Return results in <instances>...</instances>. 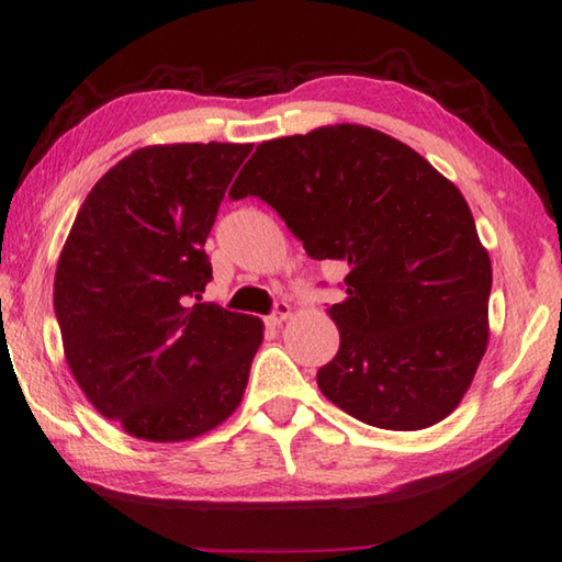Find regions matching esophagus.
I'll list each match as a JSON object with an SVG mask.
<instances>
[{
  "label": "esophagus",
  "instance_id": "34e87169",
  "mask_svg": "<svg viewBox=\"0 0 562 562\" xmlns=\"http://www.w3.org/2000/svg\"><path fill=\"white\" fill-rule=\"evenodd\" d=\"M289 316H291V306H289L286 301H279V303H276V306H273L271 316L266 318V323H269V326H281V323L286 321Z\"/></svg>",
  "mask_w": 562,
  "mask_h": 562
}]
</instances>
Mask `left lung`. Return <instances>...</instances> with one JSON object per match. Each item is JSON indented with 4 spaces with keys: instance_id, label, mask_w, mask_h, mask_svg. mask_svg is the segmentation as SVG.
<instances>
[{
    "instance_id": "obj_1",
    "label": "left lung",
    "mask_w": 562,
    "mask_h": 562,
    "mask_svg": "<svg viewBox=\"0 0 562 562\" xmlns=\"http://www.w3.org/2000/svg\"><path fill=\"white\" fill-rule=\"evenodd\" d=\"M261 196L311 259L348 263L328 313L338 356L318 370L333 405L415 431L467 395L488 342L491 259L454 182L366 125H326L256 145L229 196Z\"/></svg>"
}]
</instances>
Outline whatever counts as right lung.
Masks as SVG:
<instances>
[{
  "label": "right lung",
  "mask_w": 562,
  "mask_h": 562,
  "mask_svg": "<svg viewBox=\"0 0 562 562\" xmlns=\"http://www.w3.org/2000/svg\"><path fill=\"white\" fill-rule=\"evenodd\" d=\"M251 147H140L95 182L68 232L54 279L64 356L131 437L194 439L244 397L263 323L200 301L204 241Z\"/></svg>",
  "instance_id": "1"
}]
</instances>
